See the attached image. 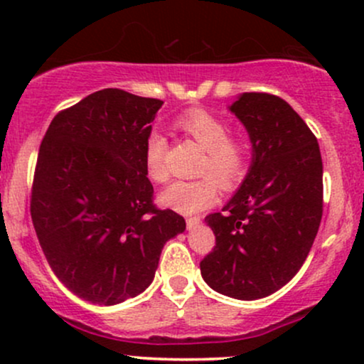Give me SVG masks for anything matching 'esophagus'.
Listing matches in <instances>:
<instances>
[{
    "mask_svg": "<svg viewBox=\"0 0 364 364\" xmlns=\"http://www.w3.org/2000/svg\"><path fill=\"white\" fill-rule=\"evenodd\" d=\"M200 223H202V219H200V217H188V219H186V228L188 229H195Z\"/></svg>",
    "mask_w": 364,
    "mask_h": 364,
    "instance_id": "obj_1",
    "label": "esophagus"
}]
</instances>
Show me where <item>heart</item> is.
Returning a JSON list of instances; mask_svg holds the SVG:
<instances>
[{"label":"heart","instance_id":"heart-1","mask_svg":"<svg viewBox=\"0 0 364 364\" xmlns=\"http://www.w3.org/2000/svg\"><path fill=\"white\" fill-rule=\"evenodd\" d=\"M176 127L203 149L196 173L202 178L174 181L162 191L161 202L181 214H195L217 200L219 184L232 190L246 178L252 164V141L246 136L229 135V124L214 112L188 109L176 118ZM168 141L159 132H150L145 140L144 162L147 176L156 183L169 178L166 168Z\"/></svg>","mask_w":364,"mask_h":364}]
</instances>
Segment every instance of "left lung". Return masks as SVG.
<instances>
[{
  "instance_id": "1",
  "label": "left lung",
  "mask_w": 364,
  "mask_h": 364,
  "mask_svg": "<svg viewBox=\"0 0 364 364\" xmlns=\"http://www.w3.org/2000/svg\"><path fill=\"white\" fill-rule=\"evenodd\" d=\"M250 133L253 162L231 202L205 217L215 246L200 262L212 289L236 299L272 294L298 274L323 214L316 136L277 95L246 92L231 106Z\"/></svg>"
}]
</instances>
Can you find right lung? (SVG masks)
Returning <instances> with one entry per match:
<instances>
[{
	"instance_id": "add662e5",
	"label": "right lung",
	"mask_w": 364,
	"mask_h": 364,
	"mask_svg": "<svg viewBox=\"0 0 364 364\" xmlns=\"http://www.w3.org/2000/svg\"><path fill=\"white\" fill-rule=\"evenodd\" d=\"M161 99L104 89L54 116L34 171L31 215L56 277L85 301L116 304L152 282L185 219L154 203L144 162Z\"/></svg>"
}]
</instances>
